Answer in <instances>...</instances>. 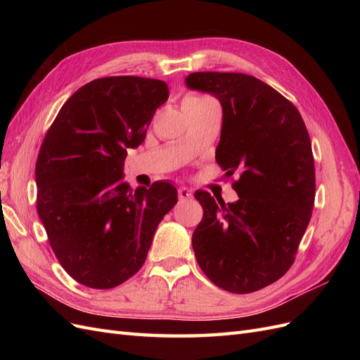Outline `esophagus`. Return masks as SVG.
<instances>
[{"instance_id": "1", "label": "esophagus", "mask_w": 360, "mask_h": 360, "mask_svg": "<svg viewBox=\"0 0 360 360\" xmlns=\"http://www.w3.org/2000/svg\"><path fill=\"white\" fill-rule=\"evenodd\" d=\"M179 198L180 200H189V198H192V191L189 188L180 186L179 188Z\"/></svg>"}]
</instances>
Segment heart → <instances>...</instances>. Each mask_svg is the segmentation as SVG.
I'll return each mask as SVG.
<instances>
[{"instance_id": "b5f03b06", "label": "heart", "mask_w": 360, "mask_h": 360, "mask_svg": "<svg viewBox=\"0 0 360 360\" xmlns=\"http://www.w3.org/2000/svg\"><path fill=\"white\" fill-rule=\"evenodd\" d=\"M197 99V97H189V99H186V101H195Z\"/></svg>"}]
</instances>
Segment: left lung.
<instances>
[{
	"label": "left lung",
	"instance_id": "left-lung-1",
	"mask_svg": "<svg viewBox=\"0 0 360 360\" xmlns=\"http://www.w3.org/2000/svg\"><path fill=\"white\" fill-rule=\"evenodd\" d=\"M184 84L219 101L216 162L226 176H240L234 202L195 192L204 210L192 234L195 258L222 290H261L291 267L311 219L315 169L307 126L296 106L255 76L195 72Z\"/></svg>",
	"mask_w": 360,
	"mask_h": 360
}]
</instances>
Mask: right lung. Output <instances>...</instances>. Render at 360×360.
<instances>
[{
    "label": "right lung",
    "instance_id": "1",
    "mask_svg": "<svg viewBox=\"0 0 360 360\" xmlns=\"http://www.w3.org/2000/svg\"><path fill=\"white\" fill-rule=\"evenodd\" d=\"M168 96L159 79H94L69 97L43 139L37 213L60 264L85 287L108 290L134 276L177 202L172 183L132 191L123 172L127 150L144 143Z\"/></svg>",
    "mask_w": 360,
    "mask_h": 360
}]
</instances>
